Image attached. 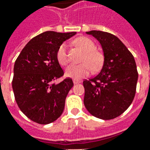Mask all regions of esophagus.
<instances>
[{
	"mask_svg": "<svg viewBox=\"0 0 150 150\" xmlns=\"http://www.w3.org/2000/svg\"><path fill=\"white\" fill-rule=\"evenodd\" d=\"M73 83H74V84H78V83H80V81L78 80V79H73Z\"/></svg>",
	"mask_w": 150,
	"mask_h": 150,
	"instance_id": "34e87169",
	"label": "esophagus"
}]
</instances>
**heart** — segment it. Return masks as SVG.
<instances>
[{"instance_id":"obj_1","label":"heart","mask_w":150,"mask_h":150,"mask_svg":"<svg viewBox=\"0 0 150 150\" xmlns=\"http://www.w3.org/2000/svg\"><path fill=\"white\" fill-rule=\"evenodd\" d=\"M76 42L85 52L83 61L80 64H71L66 69V75L73 79H81L91 73L92 68L97 70L101 67L103 57L100 53L96 50V46L94 42L87 37H80L76 39ZM58 62L62 66L67 65L69 62L67 52V43L63 42L59 46L56 54Z\"/></svg>"}]
</instances>
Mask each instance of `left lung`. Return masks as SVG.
<instances>
[{"label": "left lung", "mask_w": 150, "mask_h": 150, "mask_svg": "<svg viewBox=\"0 0 150 150\" xmlns=\"http://www.w3.org/2000/svg\"><path fill=\"white\" fill-rule=\"evenodd\" d=\"M104 52V64L94 78L83 81V103L92 116L112 120L121 115L134 99L138 79L135 59L125 44L113 34L91 30Z\"/></svg>", "instance_id": "obj_1"}]
</instances>
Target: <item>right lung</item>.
Instances as JSON below:
<instances>
[{
	"label": "right lung",
	"instance_id": "obj_1",
	"mask_svg": "<svg viewBox=\"0 0 150 150\" xmlns=\"http://www.w3.org/2000/svg\"><path fill=\"white\" fill-rule=\"evenodd\" d=\"M76 34L46 31L29 42L13 67L12 87L18 107L29 119L41 125L62 115L66 97L73 87L71 79L53 82L63 75L56 54L64 41Z\"/></svg>",
	"mask_w": 150,
	"mask_h": 150
}]
</instances>
